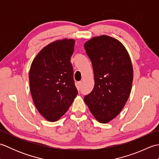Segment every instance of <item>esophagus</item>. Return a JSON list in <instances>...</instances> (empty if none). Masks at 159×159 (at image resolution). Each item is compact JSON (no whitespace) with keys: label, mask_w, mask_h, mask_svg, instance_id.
<instances>
[{"label":"esophagus","mask_w":159,"mask_h":159,"mask_svg":"<svg viewBox=\"0 0 159 159\" xmlns=\"http://www.w3.org/2000/svg\"><path fill=\"white\" fill-rule=\"evenodd\" d=\"M81 85H82V82H78L77 83V85H76V87H77V89H80V88H81Z\"/></svg>","instance_id":"esophagus-1"}]
</instances>
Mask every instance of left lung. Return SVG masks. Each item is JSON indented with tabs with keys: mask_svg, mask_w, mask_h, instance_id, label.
<instances>
[{
	"mask_svg": "<svg viewBox=\"0 0 159 159\" xmlns=\"http://www.w3.org/2000/svg\"><path fill=\"white\" fill-rule=\"evenodd\" d=\"M84 48L95 81L84 101L99 122L108 123L121 112L130 96L133 79L130 56L122 43L108 35L94 37Z\"/></svg>",
	"mask_w": 159,
	"mask_h": 159,
	"instance_id": "8db88e82",
	"label": "left lung"
}]
</instances>
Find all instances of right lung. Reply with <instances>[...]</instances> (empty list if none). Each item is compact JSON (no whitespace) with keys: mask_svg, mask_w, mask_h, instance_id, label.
Wrapping results in <instances>:
<instances>
[{"mask_svg":"<svg viewBox=\"0 0 159 159\" xmlns=\"http://www.w3.org/2000/svg\"><path fill=\"white\" fill-rule=\"evenodd\" d=\"M75 41L57 40L33 59L29 70L31 96L36 109L49 121L59 120L78 94L70 62Z\"/></svg>","mask_w":159,"mask_h":159,"instance_id":"obj_1","label":"right lung"}]
</instances>
